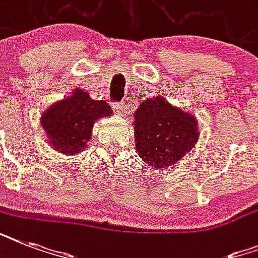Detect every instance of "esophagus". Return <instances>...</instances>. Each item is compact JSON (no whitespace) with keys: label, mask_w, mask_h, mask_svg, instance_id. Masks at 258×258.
Listing matches in <instances>:
<instances>
[{"label":"esophagus","mask_w":258,"mask_h":258,"mask_svg":"<svg viewBox=\"0 0 258 258\" xmlns=\"http://www.w3.org/2000/svg\"><path fill=\"white\" fill-rule=\"evenodd\" d=\"M113 111L117 113V115H124L125 112V105L124 103H113Z\"/></svg>","instance_id":"34e87169"}]
</instances>
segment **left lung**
<instances>
[{
    "instance_id": "1",
    "label": "left lung",
    "mask_w": 258,
    "mask_h": 258,
    "mask_svg": "<svg viewBox=\"0 0 258 258\" xmlns=\"http://www.w3.org/2000/svg\"><path fill=\"white\" fill-rule=\"evenodd\" d=\"M134 116L138 155L155 169L171 167L197 145L196 116L162 96L142 101Z\"/></svg>"
}]
</instances>
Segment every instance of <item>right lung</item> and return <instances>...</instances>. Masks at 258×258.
I'll return each mask as SVG.
<instances>
[{"mask_svg": "<svg viewBox=\"0 0 258 258\" xmlns=\"http://www.w3.org/2000/svg\"><path fill=\"white\" fill-rule=\"evenodd\" d=\"M112 109L104 100H93L88 92L76 88L70 97L54 103L41 115V125L56 151L75 155L87 147L95 121L111 116Z\"/></svg>", "mask_w": 258, "mask_h": 258, "instance_id": "obj_1", "label": "right lung"}]
</instances>
